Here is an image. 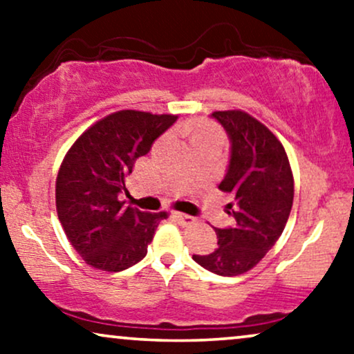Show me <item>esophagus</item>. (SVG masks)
<instances>
[{
    "mask_svg": "<svg viewBox=\"0 0 354 354\" xmlns=\"http://www.w3.org/2000/svg\"><path fill=\"white\" fill-rule=\"evenodd\" d=\"M173 218L176 219V221H180L181 225H185V226H188V225H194V223H196V218L189 216V214L180 213V211H173Z\"/></svg>",
    "mask_w": 354,
    "mask_h": 354,
    "instance_id": "1",
    "label": "esophagus"
}]
</instances>
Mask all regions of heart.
<instances>
[{"instance_id": "obj_1", "label": "heart", "mask_w": 354, "mask_h": 354, "mask_svg": "<svg viewBox=\"0 0 354 354\" xmlns=\"http://www.w3.org/2000/svg\"><path fill=\"white\" fill-rule=\"evenodd\" d=\"M200 138H221L216 126L206 123V121H198L191 126V140H200Z\"/></svg>"}]
</instances>
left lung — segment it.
Instances as JSON below:
<instances>
[{"mask_svg":"<svg viewBox=\"0 0 354 354\" xmlns=\"http://www.w3.org/2000/svg\"><path fill=\"white\" fill-rule=\"evenodd\" d=\"M231 140V160L219 189L234 196V228L216 230L218 246L193 254L203 268L221 276L250 271L281 236L295 198V180L281 141L261 121L241 109L214 111Z\"/></svg>","mask_w":354,"mask_h":354,"instance_id":"left-lung-1","label":"left lung"}]
</instances>
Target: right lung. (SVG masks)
Listing matches in <instances>:
<instances>
[{
    "label": "right lung",
    "mask_w": 354,
    "mask_h": 354,
    "mask_svg": "<svg viewBox=\"0 0 354 354\" xmlns=\"http://www.w3.org/2000/svg\"><path fill=\"white\" fill-rule=\"evenodd\" d=\"M178 115L121 109L101 118L64 154L56 176V211L71 246L89 266L116 273L148 253L166 211L120 201L124 178Z\"/></svg>",
    "instance_id": "right-lung-1"
}]
</instances>
